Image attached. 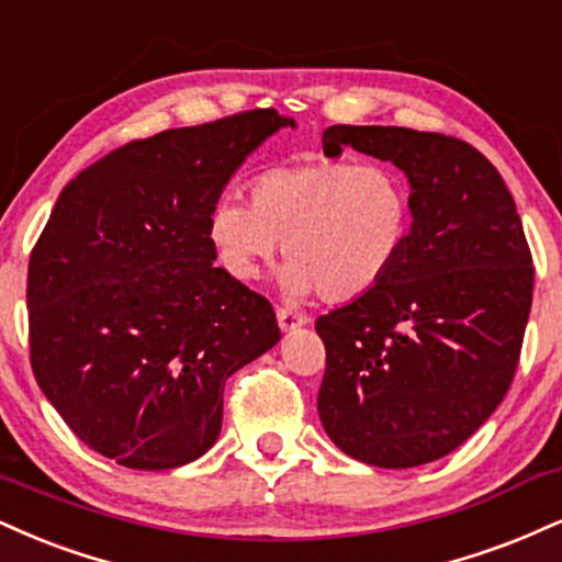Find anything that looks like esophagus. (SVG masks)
Listing matches in <instances>:
<instances>
[{"instance_id": "34e87169", "label": "esophagus", "mask_w": 562, "mask_h": 562, "mask_svg": "<svg viewBox=\"0 0 562 562\" xmlns=\"http://www.w3.org/2000/svg\"><path fill=\"white\" fill-rule=\"evenodd\" d=\"M277 324H280L282 333H293V329H299L306 324V316L299 314V311L288 308V306H280L277 308Z\"/></svg>"}]
</instances>
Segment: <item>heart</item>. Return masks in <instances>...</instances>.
Instances as JSON below:
<instances>
[{
	"label": "heart",
	"instance_id": "1",
	"mask_svg": "<svg viewBox=\"0 0 562 562\" xmlns=\"http://www.w3.org/2000/svg\"><path fill=\"white\" fill-rule=\"evenodd\" d=\"M414 229L411 186L395 167L319 159L269 167L251 182V206L216 201L209 246L235 282H259L282 251L280 290L290 301L322 293L346 303L387 277Z\"/></svg>",
	"mask_w": 562,
	"mask_h": 562
}]
</instances>
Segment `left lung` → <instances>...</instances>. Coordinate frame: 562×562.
Segmentation results:
<instances>
[{"label": "left lung", "instance_id": "1", "mask_svg": "<svg viewBox=\"0 0 562 562\" xmlns=\"http://www.w3.org/2000/svg\"><path fill=\"white\" fill-rule=\"evenodd\" d=\"M322 144L392 161L414 199L395 269L316 319L322 427L361 463H431L495 414L516 374L533 290L516 201L484 154L448 135L333 125Z\"/></svg>", "mask_w": 562, "mask_h": 562}]
</instances>
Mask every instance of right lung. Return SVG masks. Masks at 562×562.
<instances>
[{"mask_svg":"<svg viewBox=\"0 0 562 562\" xmlns=\"http://www.w3.org/2000/svg\"><path fill=\"white\" fill-rule=\"evenodd\" d=\"M293 117L254 110L133 140L86 167L29 267L31 367L91 450L140 471L212 448L235 371L280 340L267 299L214 267L206 220Z\"/></svg>","mask_w":562,"mask_h":562,"instance_id":"obj_1","label":"right lung"}]
</instances>
